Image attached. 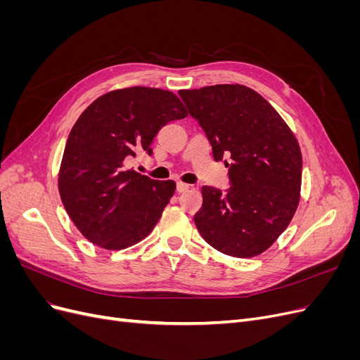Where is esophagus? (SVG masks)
Returning a JSON list of instances; mask_svg holds the SVG:
<instances>
[{
	"label": "esophagus",
	"instance_id": "esophagus-1",
	"mask_svg": "<svg viewBox=\"0 0 360 360\" xmlns=\"http://www.w3.org/2000/svg\"><path fill=\"white\" fill-rule=\"evenodd\" d=\"M188 189H189V184H186V183H181V181H177V192H179V193L186 192Z\"/></svg>",
	"mask_w": 360,
	"mask_h": 360
}]
</instances>
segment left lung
Instances as JSON below:
<instances>
[{"mask_svg":"<svg viewBox=\"0 0 360 360\" xmlns=\"http://www.w3.org/2000/svg\"><path fill=\"white\" fill-rule=\"evenodd\" d=\"M224 160L231 186H202L193 216L204 240L225 255L263 254L285 231L299 205L302 153L296 136L264 97L245 85L179 91ZM229 162H226V159Z\"/></svg>","mask_w":360,"mask_h":360,"instance_id":"1","label":"left lung"}]
</instances>
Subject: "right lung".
Listing matches in <instances>:
<instances>
[{
  "label": "right lung",
  "instance_id": "add662e5",
  "mask_svg": "<svg viewBox=\"0 0 360 360\" xmlns=\"http://www.w3.org/2000/svg\"><path fill=\"white\" fill-rule=\"evenodd\" d=\"M186 115L176 94L148 86L106 93L81 114L64 148L58 191L86 240L118 250L153 231L176 183L143 176L127 163L143 151L151 156L159 130Z\"/></svg>",
  "mask_w": 360,
  "mask_h": 360
}]
</instances>
